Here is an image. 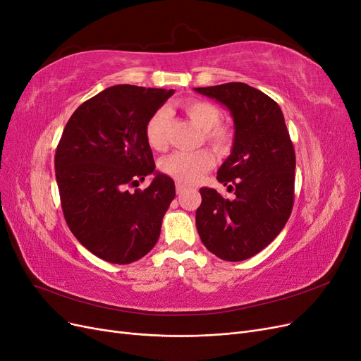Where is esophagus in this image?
<instances>
[{"label":"esophagus","instance_id":"obj_1","mask_svg":"<svg viewBox=\"0 0 361 361\" xmlns=\"http://www.w3.org/2000/svg\"><path fill=\"white\" fill-rule=\"evenodd\" d=\"M185 190H187V187H185L183 183H180V182L176 183V192H178V194H182Z\"/></svg>","mask_w":361,"mask_h":361}]
</instances>
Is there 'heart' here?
Segmentation results:
<instances>
[{"label":"heart","mask_w":361,"mask_h":361,"mask_svg":"<svg viewBox=\"0 0 361 361\" xmlns=\"http://www.w3.org/2000/svg\"><path fill=\"white\" fill-rule=\"evenodd\" d=\"M192 122L197 125L203 133L204 140L218 152H227L232 146L231 129L220 125L221 111L216 105L199 101L188 99L180 104ZM170 113L166 108H159L150 116L146 125V140L147 145L154 150H164L167 147V128H169ZM215 164V158L209 150L200 149L194 152H174L169 157L162 158L159 167L164 174L173 178L180 183H195L199 182L204 173L209 171Z\"/></svg>","instance_id":"b5f03b06"}]
</instances>
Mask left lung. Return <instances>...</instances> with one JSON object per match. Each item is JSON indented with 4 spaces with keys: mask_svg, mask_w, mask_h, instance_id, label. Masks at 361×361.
Listing matches in <instances>:
<instances>
[{
    "mask_svg": "<svg viewBox=\"0 0 361 361\" xmlns=\"http://www.w3.org/2000/svg\"><path fill=\"white\" fill-rule=\"evenodd\" d=\"M223 104L233 118L231 155L216 179L232 200L202 188L195 226L204 247L228 262L250 259L283 231L293 206L295 150L276 101L244 82L194 89Z\"/></svg>",
    "mask_w": 361,
    "mask_h": 361,
    "instance_id": "obj_1",
    "label": "left lung"
}]
</instances>
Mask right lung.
Here are the masks:
<instances>
[{"label":"right lung","mask_w":361,"mask_h":361,"mask_svg":"<svg viewBox=\"0 0 361 361\" xmlns=\"http://www.w3.org/2000/svg\"><path fill=\"white\" fill-rule=\"evenodd\" d=\"M174 90L129 84L108 87L76 108L56 150L61 207L75 238L97 257L126 265L155 247L176 195L155 170L146 140L150 116ZM156 178L143 192L127 188Z\"/></svg>","instance_id":"right-lung-1"}]
</instances>
